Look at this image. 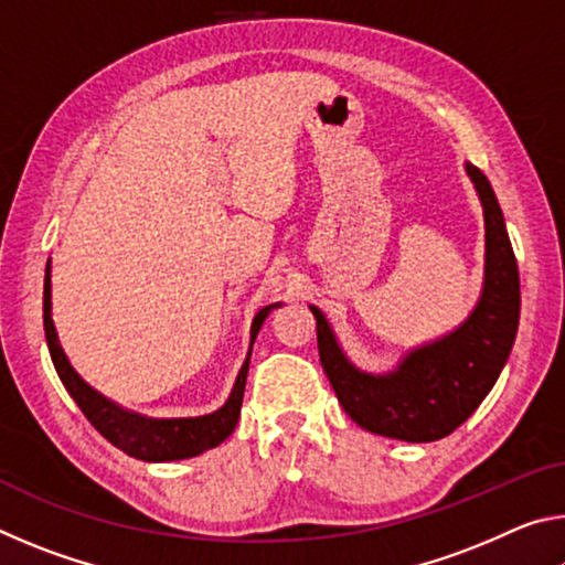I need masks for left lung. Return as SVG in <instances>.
I'll return each mask as SVG.
<instances>
[{
    "label": "left lung",
    "instance_id": "1",
    "mask_svg": "<svg viewBox=\"0 0 565 565\" xmlns=\"http://www.w3.org/2000/svg\"><path fill=\"white\" fill-rule=\"evenodd\" d=\"M486 218V281L481 301L454 333L411 351L386 376L363 374L343 356L323 313L317 317L319 359L339 404L371 434L426 444L454 434L493 388L519 331L521 284L509 232L489 179L466 164Z\"/></svg>",
    "mask_w": 565,
    "mask_h": 565
}]
</instances>
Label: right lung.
<instances>
[{
  "label": "right lung",
  "mask_w": 565,
  "mask_h": 565,
  "mask_svg": "<svg viewBox=\"0 0 565 565\" xmlns=\"http://www.w3.org/2000/svg\"><path fill=\"white\" fill-rule=\"evenodd\" d=\"M279 306V303H274ZM274 306H264V309L256 313L252 323V347L256 333H259L264 319L269 317ZM44 333H46V347L52 353V363L60 374L64 388L70 391V396L76 401V406L82 408V414L89 418V424L97 428V431L107 438L111 446H117L131 458H139V461H179V458H191L209 451L224 441V438L232 436L238 411H242L244 401V386H246V374H248V356L244 361L242 371H238L236 384L232 396H228L226 404L214 411L209 416L199 418H145L137 414H129L119 406H114L111 401L97 394L92 386L84 384L79 374L70 366L64 351L60 347V339H56L54 321H52V281H50V269L44 276Z\"/></svg>",
  "instance_id": "right-lung-1"
}]
</instances>
